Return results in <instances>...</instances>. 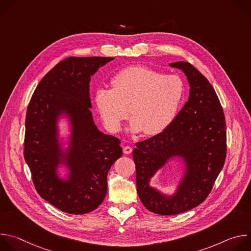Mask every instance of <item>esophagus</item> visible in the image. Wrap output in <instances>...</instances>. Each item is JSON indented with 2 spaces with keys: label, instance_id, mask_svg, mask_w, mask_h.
I'll list each match as a JSON object with an SVG mask.
<instances>
[{
  "label": "esophagus",
  "instance_id": "esophagus-1",
  "mask_svg": "<svg viewBox=\"0 0 251 251\" xmlns=\"http://www.w3.org/2000/svg\"><path fill=\"white\" fill-rule=\"evenodd\" d=\"M123 153L126 154V155L131 154V153H132V148H131L130 146H125V147L123 148Z\"/></svg>",
  "mask_w": 251,
  "mask_h": 251
}]
</instances>
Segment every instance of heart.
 <instances>
[{
    "mask_svg": "<svg viewBox=\"0 0 251 251\" xmlns=\"http://www.w3.org/2000/svg\"><path fill=\"white\" fill-rule=\"evenodd\" d=\"M111 85L112 88L98 87L94 102L112 132L121 129L130 111L133 132L158 135L174 122L185 98V84L180 77L164 75L142 65L120 70L112 77Z\"/></svg>",
    "mask_w": 251,
    "mask_h": 251,
    "instance_id": "obj_1",
    "label": "heart"
}]
</instances>
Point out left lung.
I'll use <instances>...</instances> for the list:
<instances>
[{
    "label": "left lung",
    "instance_id": "1",
    "mask_svg": "<svg viewBox=\"0 0 251 251\" xmlns=\"http://www.w3.org/2000/svg\"><path fill=\"white\" fill-rule=\"evenodd\" d=\"M183 70L190 97L174 122L162 133L137 142L133 151L138 196L150 211L161 216L182 213L201 204L210 193L226 157V117L209 81L187 61L170 63ZM186 163V174L172 197L149 186L150 178L173 156Z\"/></svg>",
    "mask_w": 251,
    "mask_h": 251
}]
</instances>
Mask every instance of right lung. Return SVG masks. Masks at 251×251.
<instances>
[{
  "label": "right lung",
  "mask_w": 251,
  "mask_h": 251,
  "mask_svg": "<svg viewBox=\"0 0 251 251\" xmlns=\"http://www.w3.org/2000/svg\"><path fill=\"white\" fill-rule=\"evenodd\" d=\"M113 57H75L59 61L44 76L27 106L24 157L35 190L61 211L83 214L97 208L107 193V174L122 156L120 140L103 134L90 111V77ZM61 113L73 130L68 153L57 140L56 121ZM71 173L66 181L56 168L61 158Z\"/></svg>",
  "instance_id": "right-lung-1"
}]
</instances>
